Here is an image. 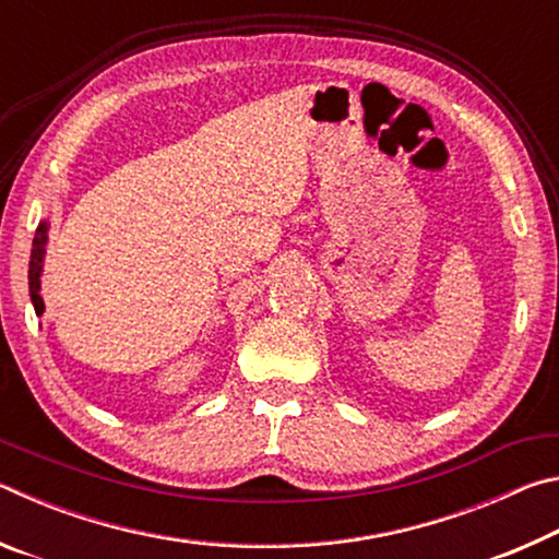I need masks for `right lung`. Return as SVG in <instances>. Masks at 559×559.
<instances>
[{"label":"right lung","mask_w":559,"mask_h":559,"mask_svg":"<svg viewBox=\"0 0 559 559\" xmlns=\"http://www.w3.org/2000/svg\"><path fill=\"white\" fill-rule=\"evenodd\" d=\"M46 243H49V222H39L36 226L34 246H32V261H29V296L34 302L36 316H44V298H41V273H44V253Z\"/></svg>","instance_id":"right-lung-1"}]
</instances>
